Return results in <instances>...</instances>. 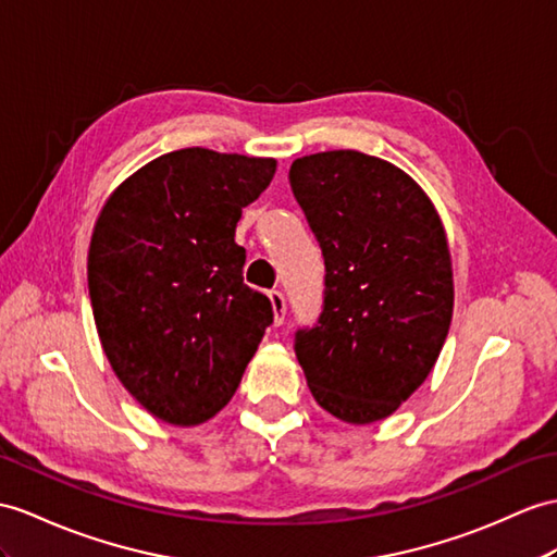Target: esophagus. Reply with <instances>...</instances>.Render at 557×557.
Segmentation results:
<instances>
[{
	"label": "esophagus",
	"mask_w": 557,
	"mask_h": 557,
	"mask_svg": "<svg viewBox=\"0 0 557 557\" xmlns=\"http://www.w3.org/2000/svg\"><path fill=\"white\" fill-rule=\"evenodd\" d=\"M269 300L271 307H274V323L281 325L283 319H286V297H283L281 290H269Z\"/></svg>",
	"instance_id": "1"
}]
</instances>
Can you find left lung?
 Returning <instances> with one entry per match:
<instances>
[{
    "instance_id": "left-lung-1",
    "label": "left lung",
    "mask_w": 557,
    "mask_h": 557,
    "mask_svg": "<svg viewBox=\"0 0 557 557\" xmlns=\"http://www.w3.org/2000/svg\"><path fill=\"white\" fill-rule=\"evenodd\" d=\"M288 176L325 262L323 311L297 331V361L321 409L375 423L425 383L449 335L444 224L423 188L383 158L311 153Z\"/></svg>"
}]
</instances>
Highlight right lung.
I'll return each mask as SVG.
<instances>
[{
    "instance_id": "1",
    "label": "right lung",
    "mask_w": 557,
    "mask_h": 557,
    "mask_svg": "<svg viewBox=\"0 0 557 557\" xmlns=\"http://www.w3.org/2000/svg\"><path fill=\"white\" fill-rule=\"evenodd\" d=\"M274 158L182 148L108 196L87 255L99 341L117 381L162 423L194 428L232 401L274 321L243 283L234 240Z\"/></svg>"
}]
</instances>
